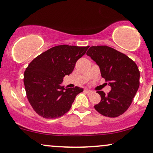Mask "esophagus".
<instances>
[{
	"mask_svg": "<svg viewBox=\"0 0 153 153\" xmlns=\"http://www.w3.org/2000/svg\"><path fill=\"white\" fill-rule=\"evenodd\" d=\"M85 92H86V93H88V94H91V93H92V92H93V91H92V90H85Z\"/></svg>",
	"mask_w": 153,
	"mask_h": 153,
	"instance_id": "34e87169",
	"label": "esophagus"
}]
</instances>
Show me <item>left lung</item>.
Segmentation results:
<instances>
[{"mask_svg":"<svg viewBox=\"0 0 153 153\" xmlns=\"http://www.w3.org/2000/svg\"><path fill=\"white\" fill-rule=\"evenodd\" d=\"M87 55L99 65L102 77L111 88L107 94L103 91L97 92L101 101L94 109L107 117L123 114L132 103L140 85V71L136 63L107 46H91Z\"/></svg>","mask_w":153,"mask_h":153,"instance_id":"left-lung-1","label":"left lung"}]
</instances>
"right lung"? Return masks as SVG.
I'll return each mask as SVG.
<instances>
[{"label": "right lung", "instance_id": "1", "mask_svg": "<svg viewBox=\"0 0 153 153\" xmlns=\"http://www.w3.org/2000/svg\"><path fill=\"white\" fill-rule=\"evenodd\" d=\"M88 46L59 45L36 56L24 73L27 97L36 114L45 119L62 117L71 109L75 97L83 91L61 85L63 77L73 72Z\"/></svg>", "mask_w": 153, "mask_h": 153}]
</instances>
